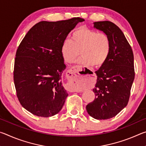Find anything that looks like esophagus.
Returning <instances> with one entry per match:
<instances>
[{
    "label": "esophagus",
    "mask_w": 146,
    "mask_h": 146,
    "mask_svg": "<svg viewBox=\"0 0 146 146\" xmlns=\"http://www.w3.org/2000/svg\"><path fill=\"white\" fill-rule=\"evenodd\" d=\"M80 73V69L78 66H73L67 71V78L68 80L67 86L73 92H81V91L74 88L75 84L82 79Z\"/></svg>",
    "instance_id": "obj_1"
}]
</instances>
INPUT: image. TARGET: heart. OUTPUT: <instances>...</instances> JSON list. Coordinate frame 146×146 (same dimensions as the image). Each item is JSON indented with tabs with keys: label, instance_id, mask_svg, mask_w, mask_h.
<instances>
[{
	"label": "heart",
	"instance_id": "obj_1",
	"mask_svg": "<svg viewBox=\"0 0 146 146\" xmlns=\"http://www.w3.org/2000/svg\"><path fill=\"white\" fill-rule=\"evenodd\" d=\"M111 48V40L107 34L81 27L73 32L71 40L63 42L60 53L64 61L71 62L81 52V63L100 68L108 60Z\"/></svg>",
	"mask_w": 146,
	"mask_h": 146
}]
</instances>
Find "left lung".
I'll use <instances>...</instances> for the list:
<instances>
[{
  "label": "left lung",
  "mask_w": 146,
  "mask_h": 146,
  "mask_svg": "<svg viewBox=\"0 0 146 146\" xmlns=\"http://www.w3.org/2000/svg\"><path fill=\"white\" fill-rule=\"evenodd\" d=\"M94 27L107 34L112 48L107 62L95 71L97 84L93 91L95 98L86 106L91 117L97 120L111 118L120 113L129 102L135 79L134 56L123 32L110 21L94 23Z\"/></svg>",
  "instance_id": "left-lung-1"
}]
</instances>
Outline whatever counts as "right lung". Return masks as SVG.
I'll list each match as a JSON object with an SVG mask.
<instances>
[{
  "mask_svg": "<svg viewBox=\"0 0 146 146\" xmlns=\"http://www.w3.org/2000/svg\"><path fill=\"white\" fill-rule=\"evenodd\" d=\"M83 21L80 17L41 21L29 29L20 44L13 80L19 101L32 114L49 117L62 108L68 94L61 82L66 65L60 48L70 32Z\"/></svg>",
  "mask_w": 146,
  "mask_h": 146,
  "instance_id": "1",
  "label": "right lung"
}]
</instances>
